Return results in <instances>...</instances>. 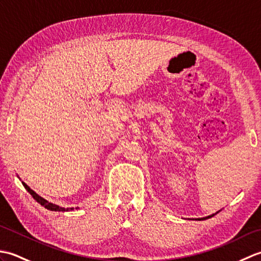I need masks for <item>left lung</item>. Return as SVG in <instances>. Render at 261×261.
I'll list each match as a JSON object with an SVG mask.
<instances>
[{
    "label": "left lung",
    "mask_w": 261,
    "mask_h": 261,
    "mask_svg": "<svg viewBox=\"0 0 261 261\" xmlns=\"http://www.w3.org/2000/svg\"><path fill=\"white\" fill-rule=\"evenodd\" d=\"M213 215H214V214H213ZM213 215H210V216H207V218H212V216H213ZM207 218H205V219H207Z\"/></svg>",
    "instance_id": "1"
}]
</instances>
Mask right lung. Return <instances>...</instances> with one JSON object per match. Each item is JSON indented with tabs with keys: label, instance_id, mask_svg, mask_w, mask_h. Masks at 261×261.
Masks as SVG:
<instances>
[{
	"label": "right lung",
	"instance_id": "add662e5",
	"mask_svg": "<svg viewBox=\"0 0 261 261\" xmlns=\"http://www.w3.org/2000/svg\"><path fill=\"white\" fill-rule=\"evenodd\" d=\"M22 184H23V186H24V188L25 190L29 192L31 195H32V197L36 199V201L38 202V203H40L42 206H45L47 210H50V211H69V210H74V207H70V208H65V207H60V206H58V205H55V204H53V203H49V202H47L46 199H43L42 197H40L38 195V194H36L35 192H33L31 188L28 186L27 184H24V182H22ZM77 208V207H76Z\"/></svg>",
	"mask_w": 261,
	"mask_h": 261
}]
</instances>
